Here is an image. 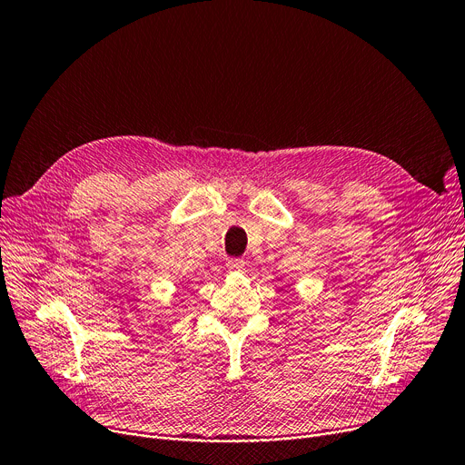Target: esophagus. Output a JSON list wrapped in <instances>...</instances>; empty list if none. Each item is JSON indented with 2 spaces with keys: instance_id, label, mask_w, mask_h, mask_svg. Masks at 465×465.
<instances>
[{
  "instance_id": "34e87169",
  "label": "esophagus",
  "mask_w": 465,
  "mask_h": 465,
  "mask_svg": "<svg viewBox=\"0 0 465 465\" xmlns=\"http://www.w3.org/2000/svg\"><path fill=\"white\" fill-rule=\"evenodd\" d=\"M244 267H246V264H244V261H242V259H229L227 261V269L231 272H242V271H244Z\"/></svg>"
}]
</instances>
